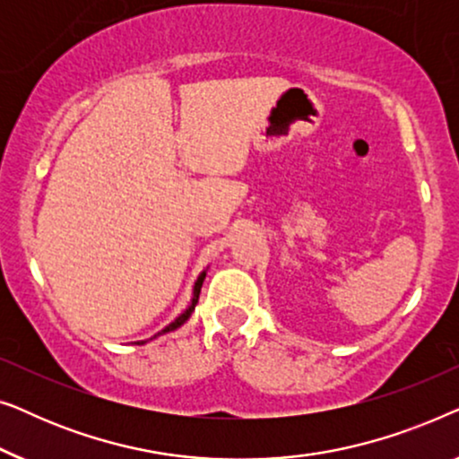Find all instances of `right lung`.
Masks as SVG:
<instances>
[{
    "label": "right lung",
    "mask_w": 459,
    "mask_h": 459,
    "mask_svg": "<svg viewBox=\"0 0 459 459\" xmlns=\"http://www.w3.org/2000/svg\"><path fill=\"white\" fill-rule=\"evenodd\" d=\"M204 275H206V272H203L198 275V280H196V284H194V294H192V303H190V307H187V309L181 313L179 317H175V322H171L167 325L165 330L162 332H159V334H167V332H173V330H178L179 325H184L187 319H190V316H192V311H194V307H196V303H198V297H200V288H203V281H204ZM156 334V336H159ZM154 336V338H156ZM137 344H143V341L142 342H137Z\"/></svg>",
    "instance_id": "obj_1"
}]
</instances>
